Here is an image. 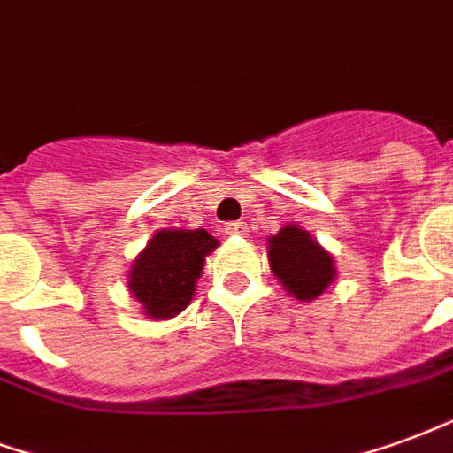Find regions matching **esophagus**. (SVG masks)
Instances as JSON below:
<instances>
[{
	"label": "esophagus",
	"instance_id": "1",
	"mask_svg": "<svg viewBox=\"0 0 453 453\" xmlns=\"http://www.w3.org/2000/svg\"><path fill=\"white\" fill-rule=\"evenodd\" d=\"M223 230H226L227 235H235V237H244L247 233H250V227H247V223H242V220H235V223H226V226H223Z\"/></svg>",
	"mask_w": 453,
	"mask_h": 453
}]
</instances>
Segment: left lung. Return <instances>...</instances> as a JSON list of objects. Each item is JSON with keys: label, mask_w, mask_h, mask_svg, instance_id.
Wrapping results in <instances>:
<instances>
[{"label": "left lung", "mask_w": 453, "mask_h": 453, "mask_svg": "<svg viewBox=\"0 0 453 453\" xmlns=\"http://www.w3.org/2000/svg\"><path fill=\"white\" fill-rule=\"evenodd\" d=\"M271 273L290 297L314 303L336 280V261L304 227L288 223L266 244Z\"/></svg>", "instance_id": "left-lung-1"}]
</instances>
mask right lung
Returning <instances> with one entry per match:
<instances>
[{
  "label": "right lung",
  "mask_w": 453,
  "mask_h": 453,
  "mask_svg": "<svg viewBox=\"0 0 453 453\" xmlns=\"http://www.w3.org/2000/svg\"><path fill=\"white\" fill-rule=\"evenodd\" d=\"M218 240L206 230H156L127 271V290L149 319H173L189 307L206 257Z\"/></svg>",
  "instance_id": "add662e5"
}]
</instances>
